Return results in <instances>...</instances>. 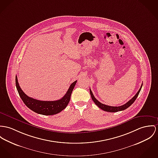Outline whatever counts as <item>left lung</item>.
Instances as JSON below:
<instances>
[{
  "label": "left lung",
  "instance_id": "1",
  "mask_svg": "<svg viewBox=\"0 0 158 158\" xmlns=\"http://www.w3.org/2000/svg\"><path fill=\"white\" fill-rule=\"evenodd\" d=\"M142 86H143V84L141 86L139 89L138 90V91L137 92V93L134 96V97L133 98H132V99H131L129 102H127L126 104L122 105L120 106H108V105H106L105 104H103L102 103H100V102H98L97 100V99L95 98V97L94 96L91 89H89V92H90V94H91V98L92 100L94 101V103L97 105V106L105 111H106V112H118V111H121V110H123L124 109H127V108H129L134 102L135 100H136V98L138 97L141 89V88H142Z\"/></svg>",
  "mask_w": 158,
  "mask_h": 158
}]
</instances>
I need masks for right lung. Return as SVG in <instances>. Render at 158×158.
<instances>
[{"label": "right lung", "instance_id": "right-lung-1", "mask_svg": "<svg viewBox=\"0 0 158 158\" xmlns=\"http://www.w3.org/2000/svg\"><path fill=\"white\" fill-rule=\"evenodd\" d=\"M77 81L73 82L67 90L66 94L61 99L56 101H41L28 97L19 86L17 77L15 76V85L19 96L26 106L34 112L44 115H52L60 112L69 104L71 94Z\"/></svg>", "mask_w": 158, "mask_h": 158}]
</instances>
